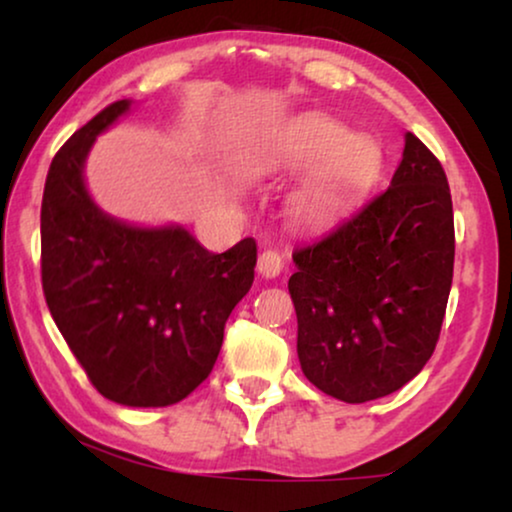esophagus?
Here are the masks:
<instances>
[{"instance_id":"1","label":"esophagus","mask_w":512,"mask_h":512,"mask_svg":"<svg viewBox=\"0 0 512 512\" xmlns=\"http://www.w3.org/2000/svg\"><path fill=\"white\" fill-rule=\"evenodd\" d=\"M282 270H284V256L279 254L277 249H265L263 254L258 256V275L261 277L272 279Z\"/></svg>"}]
</instances>
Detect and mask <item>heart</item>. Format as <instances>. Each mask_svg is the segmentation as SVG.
Listing matches in <instances>:
<instances>
[{"label": "heart", "instance_id": "heart-1", "mask_svg": "<svg viewBox=\"0 0 512 512\" xmlns=\"http://www.w3.org/2000/svg\"><path fill=\"white\" fill-rule=\"evenodd\" d=\"M284 153L293 167L317 163L293 200V214L307 223L340 212L380 167V149L373 139L349 135L345 125L328 118H310L291 130Z\"/></svg>", "mask_w": 512, "mask_h": 512}]
</instances>
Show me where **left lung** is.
Returning a JSON list of instances; mask_svg holds the SVG:
<instances>
[{
  "label": "left lung",
  "instance_id": "1",
  "mask_svg": "<svg viewBox=\"0 0 512 512\" xmlns=\"http://www.w3.org/2000/svg\"><path fill=\"white\" fill-rule=\"evenodd\" d=\"M289 293L307 380L345 403L394 394L431 359L454 270V214L438 158L408 132L387 191L293 251Z\"/></svg>",
  "mask_w": 512,
  "mask_h": 512
}]
</instances>
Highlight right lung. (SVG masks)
Here are the masks:
<instances>
[{"mask_svg": "<svg viewBox=\"0 0 512 512\" xmlns=\"http://www.w3.org/2000/svg\"><path fill=\"white\" fill-rule=\"evenodd\" d=\"M128 109L130 100L109 104L55 153L41 200V284L93 387L130 408H165L212 373L230 312L254 284L256 242L212 254L186 228H137L95 205L83 165Z\"/></svg>", "mask_w": 512, "mask_h": 512, "instance_id": "1", "label": "right lung"}]
</instances>
